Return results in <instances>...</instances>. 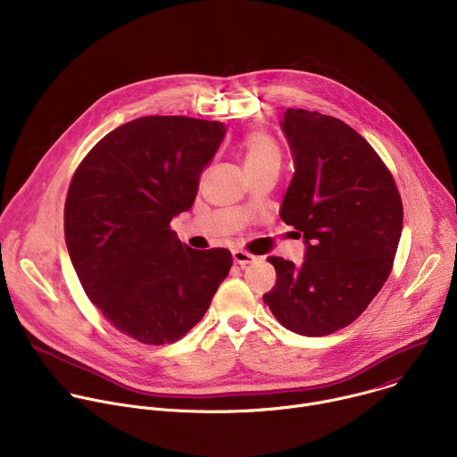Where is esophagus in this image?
Masks as SVG:
<instances>
[{
	"label": "esophagus",
	"instance_id": "obj_1",
	"mask_svg": "<svg viewBox=\"0 0 457 457\" xmlns=\"http://www.w3.org/2000/svg\"><path fill=\"white\" fill-rule=\"evenodd\" d=\"M233 260H235V264H238L240 268H244V266L254 262V256H253L251 253L244 251V249H235V251H233Z\"/></svg>",
	"mask_w": 457,
	"mask_h": 457
}]
</instances>
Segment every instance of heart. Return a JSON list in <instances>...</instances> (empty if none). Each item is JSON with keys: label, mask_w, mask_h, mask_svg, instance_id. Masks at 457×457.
I'll return each mask as SVG.
<instances>
[{"label": "heart", "mask_w": 457, "mask_h": 457, "mask_svg": "<svg viewBox=\"0 0 457 457\" xmlns=\"http://www.w3.org/2000/svg\"><path fill=\"white\" fill-rule=\"evenodd\" d=\"M242 152L247 173L266 166H280V148L266 132L247 134L242 141Z\"/></svg>", "instance_id": "1"}]
</instances>
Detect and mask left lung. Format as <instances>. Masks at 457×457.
<instances>
[{
  "label": "left lung",
  "instance_id": "8db88e82",
  "mask_svg": "<svg viewBox=\"0 0 457 457\" xmlns=\"http://www.w3.org/2000/svg\"><path fill=\"white\" fill-rule=\"evenodd\" d=\"M295 177L280 217L307 244L305 260L270 256L273 316L302 337H325L353 323L395 266L403 204L393 173L344 120L289 108L282 120Z\"/></svg>",
  "mask_w": 457,
  "mask_h": 457
}]
</instances>
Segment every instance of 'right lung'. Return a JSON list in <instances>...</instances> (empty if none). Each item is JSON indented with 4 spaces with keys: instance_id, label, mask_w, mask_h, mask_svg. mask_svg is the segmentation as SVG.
Wrapping results in <instances>:
<instances>
[{
    "instance_id": "obj_1",
    "label": "right lung",
    "mask_w": 457,
    "mask_h": 457,
    "mask_svg": "<svg viewBox=\"0 0 457 457\" xmlns=\"http://www.w3.org/2000/svg\"><path fill=\"white\" fill-rule=\"evenodd\" d=\"M224 122L148 115L106 134L79 162L64 201V240L101 314L146 345L180 340L228 277L229 249H191L170 222L191 208Z\"/></svg>"
}]
</instances>
